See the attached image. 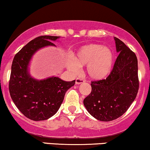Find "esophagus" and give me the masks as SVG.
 <instances>
[{
    "instance_id": "1",
    "label": "esophagus",
    "mask_w": 150,
    "mask_h": 150,
    "mask_svg": "<svg viewBox=\"0 0 150 150\" xmlns=\"http://www.w3.org/2000/svg\"><path fill=\"white\" fill-rule=\"evenodd\" d=\"M85 82V80H84V79H82V78H80V77H77V78L75 80V82H76L77 84H82V83Z\"/></svg>"
}]
</instances>
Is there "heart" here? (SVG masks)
I'll use <instances>...</instances> for the list:
<instances>
[{"mask_svg": "<svg viewBox=\"0 0 150 150\" xmlns=\"http://www.w3.org/2000/svg\"><path fill=\"white\" fill-rule=\"evenodd\" d=\"M114 59V53L110 48L99 44H89L79 48L73 55V61L67 62V67L73 73H77L80 67L87 66L86 71L89 77L100 80L110 74Z\"/></svg>", "mask_w": 150, "mask_h": 150, "instance_id": "obj_1", "label": "heart"}]
</instances>
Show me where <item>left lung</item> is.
<instances>
[{"mask_svg": "<svg viewBox=\"0 0 150 150\" xmlns=\"http://www.w3.org/2000/svg\"><path fill=\"white\" fill-rule=\"evenodd\" d=\"M119 52L110 74L104 80L92 81L91 92L84 99L89 114L102 122L124 115L134 101L139 89L138 59L120 39L115 37Z\"/></svg>", "mask_w": 150, "mask_h": 150, "instance_id": "8db88e82", "label": "left lung"}]
</instances>
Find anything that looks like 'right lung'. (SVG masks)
Returning a JSON list of instances; mask_svg holds the SVG:
<instances>
[{"label":"right lung","instance_id":"1","mask_svg":"<svg viewBox=\"0 0 150 150\" xmlns=\"http://www.w3.org/2000/svg\"><path fill=\"white\" fill-rule=\"evenodd\" d=\"M59 38L42 35L32 40L16 54L12 61L9 81L10 96L19 111L31 120H46L55 115L65 93L75 83V80L66 82L57 77L37 80L28 73L33 54L43 47L55 46L52 41Z\"/></svg>","mask_w":150,"mask_h":150}]
</instances>
